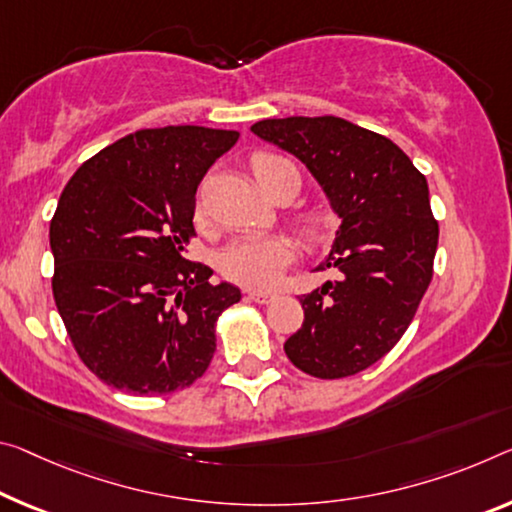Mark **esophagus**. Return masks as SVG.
Listing matches in <instances>:
<instances>
[{
  "instance_id": "1",
  "label": "esophagus",
  "mask_w": 512,
  "mask_h": 512,
  "mask_svg": "<svg viewBox=\"0 0 512 512\" xmlns=\"http://www.w3.org/2000/svg\"><path fill=\"white\" fill-rule=\"evenodd\" d=\"M248 298L253 300V303L266 305V303H271V300H275V294H271V291H250Z\"/></svg>"
}]
</instances>
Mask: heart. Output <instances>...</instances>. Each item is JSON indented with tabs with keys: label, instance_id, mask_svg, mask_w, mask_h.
<instances>
[{
	"label": "heart",
	"instance_id": "b5f03b06",
	"mask_svg": "<svg viewBox=\"0 0 512 512\" xmlns=\"http://www.w3.org/2000/svg\"><path fill=\"white\" fill-rule=\"evenodd\" d=\"M282 170H294L287 159L278 154H257L253 159V173L262 189L269 193L275 175ZM298 184V173H296ZM298 191V189H296ZM335 218L323 207H310L296 214V227L307 241L319 243L330 234ZM294 259L291 243L282 237H246L232 241L218 253V271L225 280L237 282L248 289H271L278 285L280 275Z\"/></svg>",
	"mask_w": 512,
	"mask_h": 512
}]
</instances>
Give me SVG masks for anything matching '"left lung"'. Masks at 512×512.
Returning <instances> with one entry per match:
<instances>
[{"label":"left lung","mask_w":512,"mask_h":512,"mask_svg":"<svg viewBox=\"0 0 512 512\" xmlns=\"http://www.w3.org/2000/svg\"><path fill=\"white\" fill-rule=\"evenodd\" d=\"M250 129L303 161L342 216L319 266L342 278L298 298L305 319L285 342L287 358L321 380L355 376L392 351L433 280L440 227L426 177L387 136L344 118H271Z\"/></svg>","instance_id":"8db88e82"}]
</instances>
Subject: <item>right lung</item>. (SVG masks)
I'll return each instance as SVG.
<instances>
[{"label":"right lung","mask_w":512,"mask_h":512,"mask_svg":"<svg viewBox=\"0 0 512 512\" xmlns=\"http://www.w3.org/2000/svg\"><path fill=\"white\" fill-rule=\"evenodd\" d=\"M239 132L139 129L77 168L50 223L52 294L81 362L136 396L196 383L216 351V321L239 303L212 269L184 257L196 191Z\"/></svg>","instance_id":"1"}]
</instances>
